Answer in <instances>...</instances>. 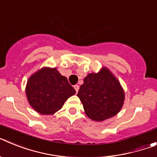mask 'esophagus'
I'll use <instances>...</instances> for the list:
<instances>
[{
  "instance_id": "34e87169",
  "label": "esophagus",
  "mask_w": 157,
  "mask_h": 157,
  "mask_svg": "<svg viewBox=\"0 0 157 157\" xmlns=\"http://www.w3.org/2000/svg\"><path fill=\"white\" fill-rule=\"evenodd\" d=\"M74 88H75V90L76 93H78V90H79V86L75 85V86H74Z\"/></svg>"
}]
</instances>
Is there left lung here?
Segmentation results:
<instances>
[{
  "instance_id": "left-lung-1",
  "label": "left lung",
  "mask_w": 157,
  "mask_h": 157,
  "mask_svg": "<svg viewBox=\"0 0 157 157\" xmlns=\"http://www.w3.org/2000/svg\"><path fill=\"white\" fill-rule=\"evenodd\" d=\"M77 96L86 116L97 122L117 115L125 99V93L120 81L105 67L98 73L87 75Z\"/></svg>"
}]
</instances>
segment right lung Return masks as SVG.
<instances>
[{"label": "right lung", "instance_id": "1", "mask_svg": "<svg viewBox=\"0 0 157 157\" xmlns=\"http://www.w3.org/2000/svg\"><path fill=\"white\" fill-rule=\"evenodd\" d=\"M25 91L30 106L41 115L56 113L76 93L57 68L48 67H43L31 75Z\"/></svg>", "mask_w": 157, "mask_h": 157}]
</instances>
